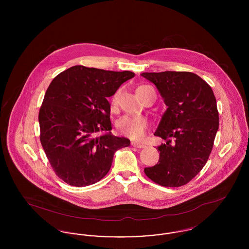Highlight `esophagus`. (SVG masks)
<instances>
[{"label":"esophagus","instance_id":"esophagus-1","mask_svg":"<svg viewBox=\"0 0 249 249\" xmlns=\"http://www.w3.org/2000/svg\"><path fill=\"white\" fill-rule=\"evenodd\" d=\"M131 145L134 146V147H137V148H143V147H145L144 144L138 142H131Z\"/></svg>","mask_w":249,"mask_h":249}]
</instances>
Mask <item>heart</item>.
<instances>
[{"instance_id": "obj_1", "label": "heart", "mask_w": 249, "mask_h": 249, "mask_svg": "<svg viewBox=\"0 0 249 249\" xmlns=\"http://www.w3.org/2000/svg\"><path fill=\"white\" fill-rule=\"evenodd\" d=\"M145 87L146 86L139 87L136 90V93L139 92ZM118 103H119V93H115L111 100V106L112 107H116L118 106ZM148 126H149V123L147 119L142 117L124 116V117H121L117 123V127L122 134L135 140L142 139L148 130Z\"/></svg>"}]
</instances>
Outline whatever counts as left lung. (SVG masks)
Returning a JSON list of instances; mask_svg holds the SVG:
<instances>
[{
  "label": "left lung",
  "mask_w": 249,
  "mask_h": 249,
  "mask_svg": "<svg viewBox=\"0 0 249 249\" xmlns=\"http://www.w3.org/2000/svg\"><path fill=\"white\" fill-rule=\"evenodd\" d=\"M141 75L154 84L167 106L154 133L166 143L158 146L159 162L144 168V174L160 186L181 187L200 173L212 151L219 124L215 97L211 87L193 72Z\"/></svg>",
  "instance_id": "left-lung-1"
}]
</instances>
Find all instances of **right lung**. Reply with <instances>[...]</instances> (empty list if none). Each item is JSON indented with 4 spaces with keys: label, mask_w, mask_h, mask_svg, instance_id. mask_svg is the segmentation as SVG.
I'll use <instances>...</instances> for the list:
<instances>
[{
    "label": "right lung",
    "mask_w": 249,
    "mask_h": 249,
    "mask_svg": "<svg viewBox=\"0 0 249 249\" xmlns=\"http://www.w3.org/2000/svg\"><path fill=\"white\" fill-rule=\"evenodd\" d=\"M133 76L130 71L76 65L49 85L39 111L40 140L53 170L65 183L95 184L107 176L116 151L130 145L129 139L110 131L107 99Z\"/></svg>",
    "instance_id": "right-lung-1"
}]
</instances>
